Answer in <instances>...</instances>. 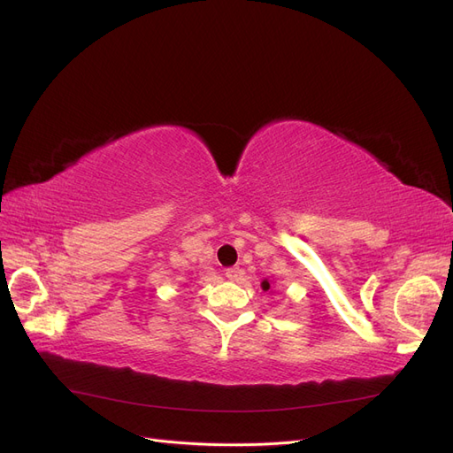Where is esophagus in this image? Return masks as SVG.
<instances>
[{
	"mask_svg": "<svg viewBox=\"0 0 453 453\" xmlns=\"http://www.w3.org/2000/svg\"><path fill=\"white\" fill-rule=\"evenodd\" d=\"M242 270L240 268H236V266H232V268H228L226 270V278L230 280V281H238L240 278H242Z\"/></svg>",
	"mask_w": 453,
	"mask_h": 453,
	"instance_id": "obj_1",
	"label": "esophagus"
}]
</instances>
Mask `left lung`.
Here are the masks:
<instances>
[{
	"label": "left lung",
	"instance_id": "obj_1",
	"mask_svg": "<svg viewBox=\"0 0 453 453\" xmlns=\"http://www.w3.org/2000/svg\"><path fill=\"white\" fill-rule=\"evenodd\" d=\"M263 289H265V291H268V289H270V283H268V280H265V281H263Z\"/></svg>",
	"mask_w": 453,
	"mask_h": 453
}]
</instances>
